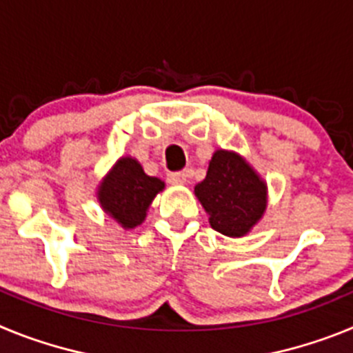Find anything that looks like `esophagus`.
<instances>
[{
    "mask_svg": "<svg viewBox=\"0 0 353 353\" xmlns=\"http://www.w3.org/2000/svg\"><path fill=\"white\" fill-rule=\"evenodd\" d=\"M185 173H170L168 174V182L173 185H183L185 183Z\"/></svg>",
    "mask_w": 353,
    "mask_h": 353,
    "instance_id": "1",
    "label": "esophagus"
}]
</instances>
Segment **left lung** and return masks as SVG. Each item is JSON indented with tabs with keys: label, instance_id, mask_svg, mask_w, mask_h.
<instances>
[{
	"label": "left lung",
	"instance_id": "left-lung-1",
	"mask_svg": "<svg viewBox=\"0 0 353 353\" xmlns=\"http://www.w3.org/2000/svg\"><path fill=\"white\" fill-rule=\"evenodd\" d=\"M194 194L215 232L232 239L251 233L269 205V187L258 171L233 150H215L205 180Z\"/></svg>",
	"mask_w": 353,
	"mask_h": 353
}]
</instances>
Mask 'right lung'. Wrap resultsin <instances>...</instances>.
<instances>
[{"label": "right lung", "mask_w": 353, "mask_h": 353, "mask_svg": "<svg viewBox=\"0 0 353 353\" xmlns=\"http://www.w3.org/2000/svg\"><path fill=\"white\" fill-rule=\"evenodd\" d=\"M166 183L148 176L138 159L123 155L97 185V201L123 230H134L145 221L146 212Z\"/></svg>", "instance_id": "add662e5"}]
</instances>
